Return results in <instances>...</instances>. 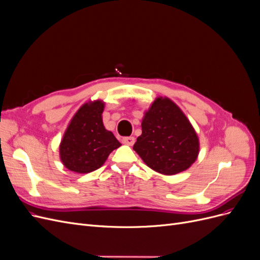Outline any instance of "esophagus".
<instances>
[{"label": "esophagus", "instance_id": "esophagus-1", "mask_svg": "<svg viewBox=\"0 0 260 260\" xmlns=\"http://www.w3.org/2000/svg\"><path fill=\"white\" fill-rule=\"evenodd\" d=\"M136 142V139L133 137H127V138H123L122 139V143L125 144V145H133Z\"/></svg>", "mask_w": 260, "mask_h": 260}]
</instances>
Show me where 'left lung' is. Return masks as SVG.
I'll list each match as a JSON object with an SVG mask.
<instances>
[{
	"label": "left lung",
	"mask_w": 260,
	"mask_h": 260,
	"mask_svg": "<svg viewBox=\"0 0 260 260\" xmlns=\"http://www.w3.org/2000/svg\"><path fill=\"white\" fill-rule=\"evenodd\" d=\"M133 149L149 168L172 176L191 167L200 152L199 137L183 112L168 98H157L142 120Z\"/></svg>",
	"instance_id": "8db88e82"
}]
</instances>
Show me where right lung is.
Instances as JSON below:
<instances>
[{
  "label": "right lung",
  "mask_w": 260,
  "mask_h": 260,
  "mask_svg": "<svg viewBox=\"0 0 260 260\" xmlns=\"http://www.w3.org/2000/svg\"><path fill=\"white\" fill-rule=\"evenodd\" d=\"M104 103L94 101L83 104L70 120L59 145L64 166L77 174H89L102 167L108 155L119 147L113 132L102 119Z\"/></svg>",
  "instance_id": "1"
}]
</instances>
